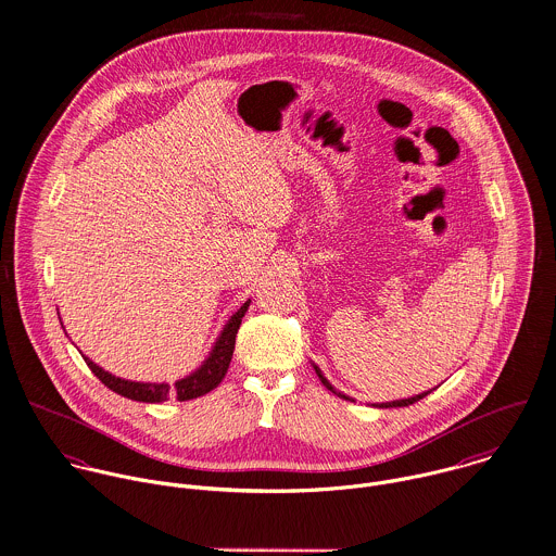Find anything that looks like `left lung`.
Instances as JSON below:
<instances>
[{"mask_svg": "<svg viewBox=\"0 0 556 556\" xmlns=\"http://www.w3.org/2000/svg\"><path fill=\"white\" fill-rule=\"evenodd\" d=\"M314 369H316V374H318V378H320V382L329 389V391H333L337 397H343V400H350L348 395H343L341 391H337L333 384L327 380V376L323 374V369L318 367V365H314ZM432 393V389L430 391H424V393H419V395H413V397H408V400H393V402H382V404H376L378 408H397V406H410V404H415V402H419V400H424L426 395H430Z\"/></svg>", "mask_w": 556, "mask_h": 556, "instance_id": "obj_1", "label": "left lung"}]
</instances>
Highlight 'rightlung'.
<instances>
[{"instance_id": "obj_1", "label": "right lung", "mask_w": 556, "mask_h": 556, "mask_svg": "<svg viewBox=\"0 0 556 556\" xmlns=\"http://www.w3.org/2000/svg\"><path fill=\"white\" fill-rule=\"evenodd\" d=\"M249 303H242V307L238 312L231 314V318L225 323L222 333L217 337L211 354L204 358V363L191 371L189 376L176 380L174 384H167V382H135V380H124V378H117L110 371H105L103 367H99L92 358L84 356L88 367L94 371V376L105 384L110 387L112 391H115L117 395L122 397H128V400H135V402H146V404H159V402H167L169 397H176L178 402H187V400H195V397H202L206 395L208 391H213L215 387H219L225 374H227V367H229V361H231V354H233V343H236V333L240 329V323H242V316L244 312L249 309Z\"/></svg>"}]
</instances>
